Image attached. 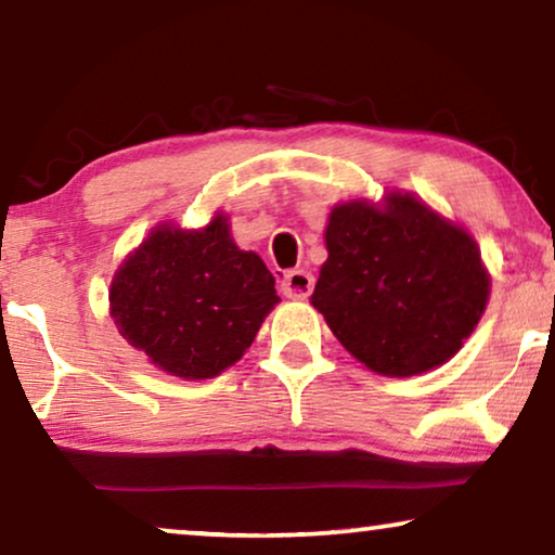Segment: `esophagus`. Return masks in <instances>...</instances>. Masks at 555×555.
I'll list each match as a JSON object with an SVG mask.
<instances>
[{"label":"esophagus","mask_w":555,"mask_h":555,"mask_svg":"<svg viewBox=\"0 0 555 555\" xmlns=\"http://www.w3.org/2000/svg\"><path fill=\"white\" fill-rule=\"evenodd\" d=\"M280 291H283L285 298L293 300H306L310 291H313V275L306 270H291L280 283Z\"/></svg>","instance_id":"1"}]
</instances>
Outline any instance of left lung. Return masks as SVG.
<instances>
[{
  "label": "left lung",
  "mask_w": 555,
  "mask_h": 555,
  "mask_svg": "<svg viewBox=\"0 0 555 555\" xmlns=\"http://www.w3.org/2000/svg\"><path fill=\"white\" fill-rule=\"evenodd\" d=\"M325 247L310 302L376 374L442 366L488 306L477 242L412 194H386L384 207L363 199L333 207Z\"/></svg>",
  "instance_id": "left-lung-1"
}]
</instances>
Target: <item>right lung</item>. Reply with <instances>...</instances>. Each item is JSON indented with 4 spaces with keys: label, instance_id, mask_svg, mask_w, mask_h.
<instances>
[{
    "label": "right lung",
    "instance_id": "right-lung-1",
    "mask_svg": "<svg viewBox=\"0 0 555 555\" xmlns=\"http://www.w3.org/2000/svg\"><path fill=\"white\" fill-rule=\"evenodd\" d=\"M278 302L275 278L260 255L234 245L224 215L204 230L158 224L111 283L120 336L189 382L237 363Z\"/></svg>",
    "mask_w": 555,
    "mask_h": 555
}]
</instances>
